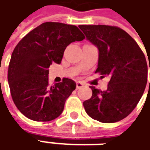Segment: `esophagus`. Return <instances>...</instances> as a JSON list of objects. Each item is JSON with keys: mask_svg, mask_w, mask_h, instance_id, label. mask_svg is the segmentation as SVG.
I'll list each match as a JSON object with an SVG mask.
<instances>
[{"mask_svg": "<svg viewBox=\"0 0 150 150\" xmlns=\"http://www.w3.org/2000/svg\"><path fill=\"white\" fill-rule=\"evenodd\" d=\"M83 84L81 83V81H77V90H78V89H80V88H81V87H83Z\"/></svg>", "mask_w": 150, "mask_h": 150, "instance_id": "obj_1", "label": "esophagus"}]
</instances>
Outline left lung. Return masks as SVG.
<instances>
[{"label":"left lung","mask_w":150,"mask_h":150,"mask_svg":"<svg viewBox=\"0 0 150 150\" xmlns=\"http://www.w3.org/2000/svg\"><path fill=\"white\" fill-rule=\"evenodd\" d=\"M79 28L98 50L95 73L110 78L106 90L90 86L92 96L83 103L86 112L102 123L118 122L134 110L145 91L149 69L145 55L134 39L119 27L81 25Z\"/></svg>","instance_id":"obj_1"}]
</instances>
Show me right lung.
I'll use <instances>...</instances> for the list:
<instances>
[{
  "mask_svg": "<svg viewBox=\"0 0 150 150\" xmlns=\"http://www.w3.org/2000/svg\"><path fill=\"white\" fill-rule=\"evenodd\" d=\"M84 39L77 26L47 22L18 43L9 62L8 82L13 103L26 117L46 122L60 116L76 83L64 78L50 85L48 68L54 62L61 63L67 46Z\"/></svg>",
  "mask_w": 150,
  "mask_h": 150,
  "instance_id": "add662e5",
  "label": "right lung"
}]
</instances>
